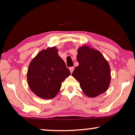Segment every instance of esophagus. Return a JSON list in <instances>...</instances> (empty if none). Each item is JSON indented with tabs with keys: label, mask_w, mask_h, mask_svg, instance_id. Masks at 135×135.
Listing matches in <instances>:
<instances>
[{
	"label": "esophagus",
	"mask_w": 135,
	"mask_h": 135,
	"mask_svg": "<svg viewBox=\"0 0 135 135\" xmlns=\"http://www.w3.org/2000/svg\"><path fill=\"white\" fill-rule=\"evenodd\" d=\"M74 69V66L69 68V70H70V72H71V73H73Z\"/></svg>",
	"instance_id": "1"
}]
</instances>
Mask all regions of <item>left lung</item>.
<instances>
[{
	"mask_svg": "<svg viewBox=\"0 0 135 135\" xmlns=\"http://www.w3.org/2000/svg\"><path fill=\"white\" fill-rule=\"evenodd\" d=\"M79 66L72 75L80 83V88L88 97L95 98L108 90L110 82L108 62L98 50L83 45L77 51Z\"/></svg>",
	"mask_w": 135,
	"mask_h": 135,
	"instance_id": "1",
	"label": "left lung"
}]
</instances>
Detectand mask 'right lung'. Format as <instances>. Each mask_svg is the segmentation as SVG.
Wrapping results in <instances>:
<instances>
[{
    "mask_svg": "<svg viewBox=\"0 0 135 135\" xmlns=\"http://www.w3.org/2000/svg\"><path fill=\"white\" fill-rule=\"evenodd\" d=\"M55 47L43 50L29 64L27 79L33 93L43 99H52L60 91L61 83L71 74Z\"/></svg>",
    "mask_w": 135,
    "mask_h": 135,
    "instance_id": "obj_1",
    "label": "right lung"
}]
</instances>
